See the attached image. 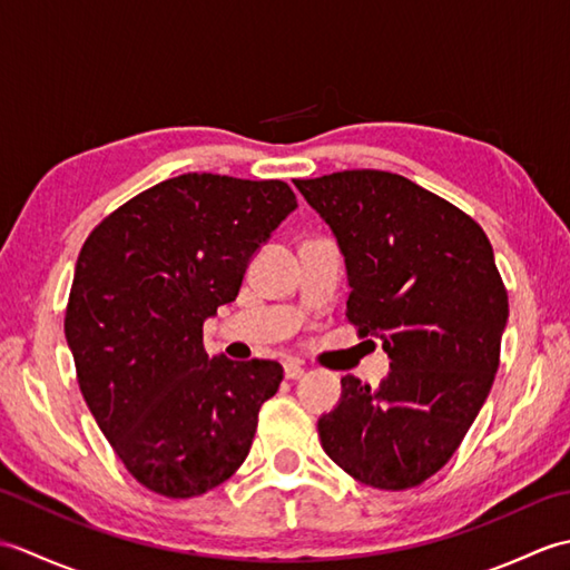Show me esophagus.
<instances>
[{
    "label": "esophagus",
    "instance_id": "obj_1",
    "mask_svg": "<svg viewBox=\"0 0 570 570\" xmlns=\"http://www.w3.org/2000/svg\"><path fill=\"white\" fill-rule=\"evenodd\" d=\"M284 374H286V380H301L306 374V370L298 365V362H286L284 365Z\"/></svg>",
    "mask_w": 570,
    "mask_h": 570
}]
</instances>
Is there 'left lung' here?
I'll list each match as a JSON object with an SVG mask.
<instances>
[{
	"instance_id": "1",
	"label": "left lung",
	"mask_w": 570,
	"mask_h": 570,
	"mask_svg": "<svg viewBox=\"0 0 570 570\" xmlns=\"http://www.w3.org/2000/svg\"><path fill=\"white\" fill-rule=\"evenodd\" d=\"M294 184L345 257L347 321L392 360L374 390L341 380V402L318 419L323 451L370 488H416L458 451L500 367L510 304L490 239L399 174Z\"/></svg>"
}]
</instances>
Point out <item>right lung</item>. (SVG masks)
I'll use <instances>...</instances> for the list:
<instances>
[{
	"mask_svg": "<svg viewBox=\"0 0 570 570\" xmlns=\"http://www.w3.org/2000/svg\"><path fill=\"white\" fill-rule=\"evenodd\" d=\"M296 208L284 180L184 174L85 239L66 341L100 431L151 492L196 498L245 463L284 367L208 357L203 323L237 298L249 259Z\"/></svg>",
	"mask_w": 570,
	"mask_h": 570,
	"instance_id": "obj_1",
	"label": "right lung"
}]
</instances>
